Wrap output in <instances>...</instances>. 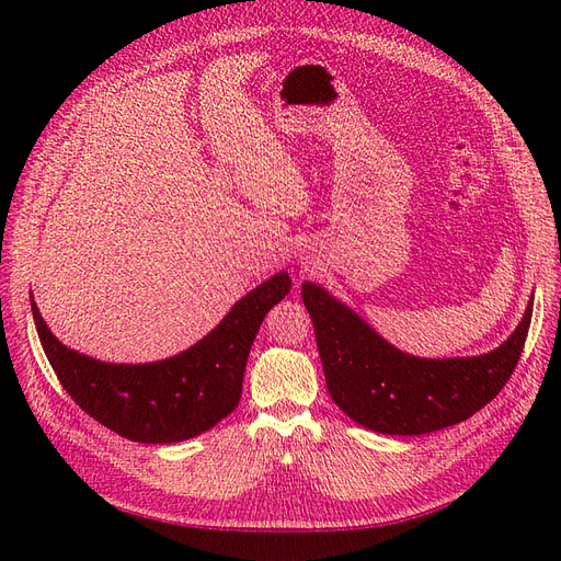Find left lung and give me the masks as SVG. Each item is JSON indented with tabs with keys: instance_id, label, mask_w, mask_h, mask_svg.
<instances>
[{
	"instance_id": "1",
	"label": "left lung",
	"mask_w": 561,
	"mask_h": 561,
	"mask_svg": "<svg viewBox=\"0 0 561 561\" xmlns=\"http://www.w3.org/2000/svg\"><path fill=\"white\" fill-rule=\"evenodd\" d=\"M318 355L334 404L360 426L386 435H423L480 412L513 377L531 325L529 304L519 328L496 351L474 358H414L371 330L313 283L301 285Z\"/></svg>"
}]
</instances>
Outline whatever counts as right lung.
Listing matches in <instances>:
<instances>
[{
    "label": "right lung",
    "instance_id": "add662e5",
    "mask_svg": "<svg viewBox=\"0 0 561 561\" xmlns=\"http://www.w3.org/2000/svg\"><path fill=\"white\" fill-rule=\"evenodd\" d=\"M276 274L245 295L219 325L184 353L149 365H112L62 346L32 301L46 358L83 412L133 443L168 445L210 431L236 410L250 346L268 309L290 293Z\"/></svg>",
    "mask_w": 561,
    "mask_h": 561
}]
</instances>
